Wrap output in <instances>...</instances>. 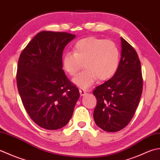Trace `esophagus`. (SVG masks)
<instances>
[{"label":"esophagus","mask_w":160,"mask_h":160,"mask_svg":"<svg viewBox=\"0 0 160 160\" xmlns=\"http://www.w3.org/2000/svg\"><path fill=\"white\" fill-rule=\"evenodd\" d=\"M79 92H80V94L81 96H85L86 94H87V92H85V91L83 90H79Z\"/></svg>","instance_id":"1"}]
</instances>
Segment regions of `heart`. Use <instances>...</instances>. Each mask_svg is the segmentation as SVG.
<instances>
[{
    "instance_id": "b5f03b06",
    "label": "heart",
    "mask_w": 160,
    "mask_h": 160,
    "mask_svg": "<svg viewBox=\"0 0 160 160\" xmlns=\"http://www.w3.org/2000/svg\"><path fill=\"white\" fill-rule=\"evenodd\" d=\"M120 52L111 41L96 37L81 39L74 45L73 52H67L62 58L65 72L76 75L84 63L85 69L73 79V83L82 89H88L98 79L107 81L115 75L118 70Z\"/></svg>"
}]
</instances>
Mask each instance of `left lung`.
I'll use <instances>...</instances> for the list:
<instances>
[{
	"mask_svg": "<svg viewBox=\"0 0 160 160\" xmlns=\"http://www.w3.org/2000/svg\"><path fill=\"white\" fill-rule=\"evenodd\" d=\"M121 41L122 57L116 74L93 91L97 99L94 122L107 132H117L128 124L142 92L141 63L138 53L122 37Z\"/></svg>",
	"mask_w": 160,
	"mask_h": 160,
	"instance_id": "left-lung-1",
	"label": "left lung"
}]
</instances>
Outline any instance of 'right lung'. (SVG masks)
<instances>
[{"mask_svg": "<svg viewBox=\"0 0 160 160\" xmlns=\"http://www.w3.org/2000/svg\"><path fill=\"white\" fill-rule=\"evenodd\" d=\"M75 37L67 32H41L19 57L18 92L29 116L43 128L57 130L66 126L80 97L62 66L64 48Z\"/></svg>", "mask_w": 160, "mask_h": 160, "instance_id": "add662e5", "label": "right lung"}]
</instances>
